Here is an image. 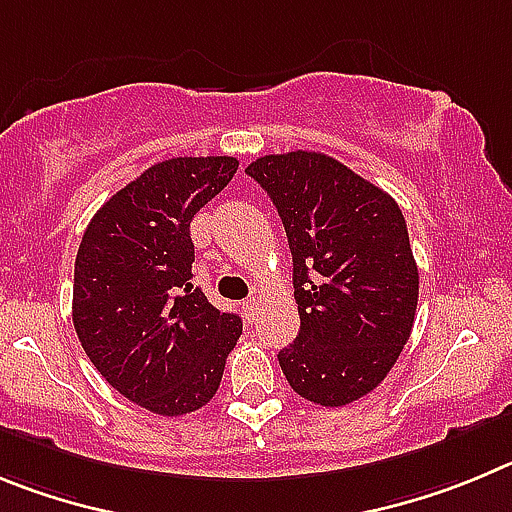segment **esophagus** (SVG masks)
<instances>
[{
  "instance_id": "34e87169",
  "label": "esophagus",
  "mask_w": 512,
  "mask_h": 512,
  "mask_svg": "<svg viewBox=\"0 0 512 512\" xmlns=\"http://www.w3.org/2000/svg\"><path fill=\"white\" fill-rule=\"evenodd\" d=\"M242 311H245V316L247 319H255V311H257V298L252 296V298H247L245 303H242Z\"/></svg>"
}]
</instances>
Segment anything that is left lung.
I'll return each instance as SVG.
<instances>
[{
  "label": "left lung",
  "mask_w": 512,
  "mask_h": 512,
  "mask_svg": "<svg viewBox=\"0 0 512 512\" xmlns=\"http://www.w3.org/2000/svg\"><path fill=\"white\" fill-rule=\"evenodd\" d=\"M245 173L278 209L293 255L301 331L278 354L285 380L326 408L359 400L385 380L416 319L403 211L324 153L265 155Z\"/></svg>",
  "instance_id": "8db88e82"
}]
</instances>
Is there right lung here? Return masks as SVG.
<instances>
[{
    "instance_id": "1",
    "label": "right lung",
    "mask_w": 512,
    "mask_h": 512,
    "mask_svg": "<svg viewBox=\"0 0 512 512\" xmlns=\"http://www.w3.org/2000/svg\"><path fill=\"white\" fill-rule=\"evenodd\" d=\"M237 158H173L117 191L86 227L73 270V326L101 377L158 416L209 403L242 334L191 283V222L234 178Z\"/></svg>"
}]
</instances>
